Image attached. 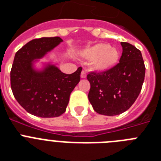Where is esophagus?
Returning <instances> with one entry per match:
<instances>
[{"mask_svg": "<svg viewBox=\"0 0 161 161\" xmlns=\"http://www.w3.org/2000/svg\"><path fill=\"white\" fill-rule=\"evenodd\" d=\"M80 77H81V78H85V77H86V72H85V71L82 70L81 73H80Z\"/></svg>", "mask_w": 161, "mask_h": 161, "instance_id": "esophagus-1", "label": "esophagus"}]
</instances>
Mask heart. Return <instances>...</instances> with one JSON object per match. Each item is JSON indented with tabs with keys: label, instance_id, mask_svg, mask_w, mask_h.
<instances>
[{
	"label": "heart",
	"instance_id": "heart-1",
	"mask_svg": "<svg viewBox=\"0 0 161 161\" xmlns=\"http://www.w3.org/2000/svg\"><path fill=\"white\" fill-rule=\"evenodd\" d=\"M85 59L93 60V69L100 72L107 71L113 68L119 60V52L114 47L106 43H97L86 48L81 52Z\"/></svg>",
	"mask_w": 161,
	"mask_h": 161
}]
</instances>
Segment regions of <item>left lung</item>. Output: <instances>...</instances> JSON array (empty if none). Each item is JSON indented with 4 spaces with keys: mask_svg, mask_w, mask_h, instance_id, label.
<instances>
[{
    "mask_svg": "<svg viewBox=\"0 0 161 161\" xmlns=\"http://www.w3.org/2000/svg\"><path fill=\"white\" fill-rule=\"evenodd\" d=\"M123 54L119 63L107 71L91 72L88 97L93 109L100 114L114 116L123 113L136 102L145 76L141 52L128 42H121Z\"/></svg>",
    "mask_w": 161,
    "mask_h": 161,
    "instance_id": "obj_1",
    "label": "left lung"
}]
</instances>
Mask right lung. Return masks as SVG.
<instances>
[{"instance_id": "right-lung-1", "label": "right lung", "mask_w": 161, "mask_h": 161, "mask_svg": "<svg viewBox=\"0 0 161 161\" xmlns=\"http://www.w3.org/2000/svg\"><path fill=\"white\" fill-rule=\"evenodd\" d=\"M59 37L35 38L15 54L10 72L13 94L18 103L33 115L41 118L59 117L66 110L72 91L80 80L82 68L65 74L55 65L35 70L33 62L41 59L58 46Z\"/></svg>"}]
</instances>
